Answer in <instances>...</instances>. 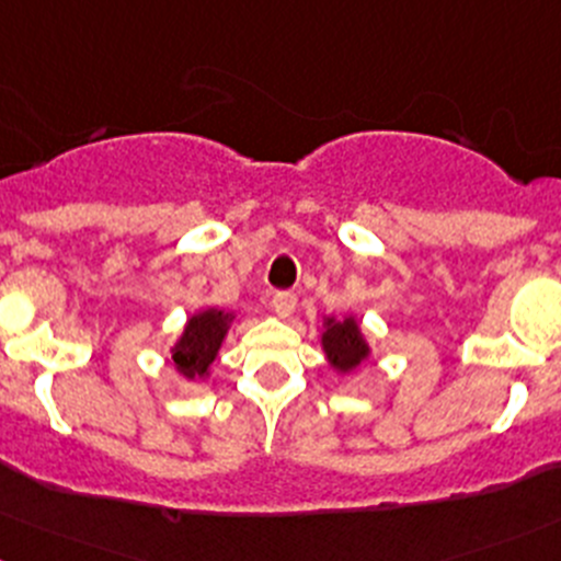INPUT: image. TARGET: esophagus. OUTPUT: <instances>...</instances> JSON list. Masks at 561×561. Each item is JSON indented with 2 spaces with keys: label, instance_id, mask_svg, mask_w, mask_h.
I'll list each match as a JSON object with an SVG mask.
<instances>
[{
  "label": "esophagus",
  "instance_id": "esophagus-1",
  "mask_svg": "<svg viewBox=\"0 0 561 561\" xmlns=\"http://www.w3.org/2000/svg\"><path fill=\"white\" fill-rule=\"evenodd\" d=\"M294 308H297V297H294L291 291H278L273 297V310L280 319H288V316L294 313Z\"/></svg>",
  "mask_w": 561,
  "mask_h": 561
}]
</instances>
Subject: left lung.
<instances>
[{"label":"left lung","instance_id":"8db88e82","mask_svg":"<svg viewBox=\"0 0 561 561\" xmlns=\"http://www.w3.org/2000/svg\"><path fill=\"white\" fill-rule=\"evenodd\" d=\"M321 348L327 354L329 365L337 369V373H351L369 356V345L354 316H345L340 321L323 319Z\"/></svg>","mask_w":561,"mask_h":561}]
</instances>
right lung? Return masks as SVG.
<instances>
[{"instance_id": "obj_1", "label": "right lung", "mask_w": 561, "mask_h": 561, "mask_svg": "<svg viewBox=\"0 0 561 561\" xmlns=\"http://www.w3.org/2000/svg\"><path fill=\"white\" fill-rule=\"evenodd\" d=\"M232 321L234 313H227V310L218 308L199 310V313H194L186 321V329H183L175 348H172V365H175L183 378H205L207 369L216 362L218 348H221Z\"/></svg>"}]
</instances>
